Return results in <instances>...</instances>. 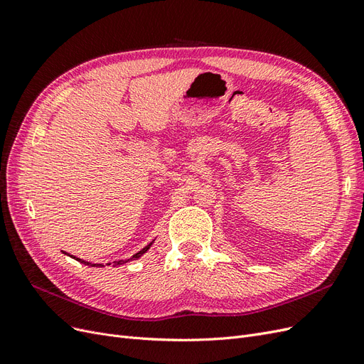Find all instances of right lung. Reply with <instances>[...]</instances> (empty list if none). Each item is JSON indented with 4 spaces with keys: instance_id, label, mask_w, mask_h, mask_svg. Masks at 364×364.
I'll return each instance as SVG.
<instances>
[{
    "instance_id": "1",
    "label": "right lung",
    "mask_w": 364,
    "mask_h": 364,
    "mask_svg": "<svg viewBox=\"0 0 364 364\" xmlns=\"http://www.w3.org/2000/svg\"><path fill=\"white\" fill-rule=\"evenodd\" d=\"M149 246H151V243H149L148 246H145V248H144L142 251H139L137 254H134V255L132 257V259H139V257H140V255H144V254H145V252H146V251L149 250ZM74 259H75V257H74ZM132 259H130V260H132ZM77 260H78V262H81V263H85V264H87V266H101V264H92V263H87V262H85V260H81V259H77ZM127 262H128V260H119V262H116V263H113V266H119V264H124V263H127Z\"/></svg>"
}]
</instances>
